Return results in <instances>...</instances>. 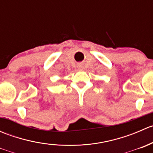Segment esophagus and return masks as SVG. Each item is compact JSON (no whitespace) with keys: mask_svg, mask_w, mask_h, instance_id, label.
Instances as JSON below:
<instances>
[{"mask_svg":"<svg viewBox=\"0 0 153 153\" xmlns=\"http://www.w3.org/2000/svg\"><path fill=\"white\" fill-rule=\"evenodd\" d=\"M77 68H78L79 70H83V69H84V65H83V64H78V65L77 66Z\"/></svg>","mask_w":153,"mask_h":153,"instance_id":"esophagus-1","label":"esophagus"}]
</instances>
